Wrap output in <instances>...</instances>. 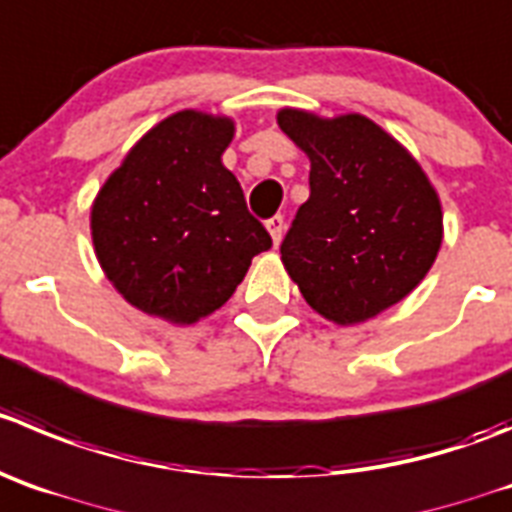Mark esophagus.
<instances>
[{
  "label": "esophagus",
  "mask_w": 512,
  "mask_h": 512,
  "mask_svg": "<svg viewBox=\"0 0 512 512\" xmlns=\"http://www.w3.org/2000/svg\"><path fill=\"white\" fill-rule=\"evenodd\" d=\"M267 232H270V237H272V245L278 247L280 240H283V234H285V219L280 217V214H275V217L267 219Z\"/></svg>",
  "instance_id": "34e87169"
}]
</instances>
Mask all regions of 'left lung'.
Listing matches in <instances>:
<instances>
[{"mask_svg": "<svg viewBox=\"0 0 512 512\" xmlns=\"http://www.w3.org/2000/svg\"><path fill=\"white\" fill-rule=\"evenodd\" d=\"M278 126L310 159V197L280 255L305 303L338 326L407 298L442 245V204L407 148L361 113L283 108Z\"/></svg>", "mask_w": 512, "mask_h": 512, "instance_id": "1", "label": "left lung"}]
</instances>
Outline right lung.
Wrapping results in <instances>:
<instances>
[{
    "label": "right lung",
    "instance_id": "obj_1",
    "mask_svg": "<svg viewBox=\"0 0 512 512\" xmlns=\"http://www.w3.org/2000/svg\"><path fill=\"white\" fill-rule=\"evenodd\" d=\"M234 121L179 111L108 176L90 209L105 278L138 310L176 326L222 308L252 257L270 250L222 154Z\"/></svg>",
    "mask_w": 512,
    "mask_h": 512
}]
</instances>
